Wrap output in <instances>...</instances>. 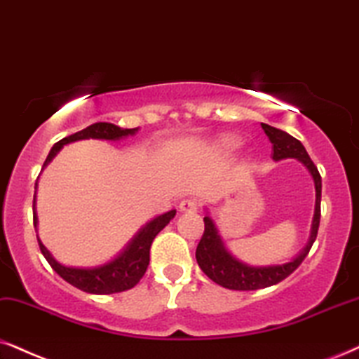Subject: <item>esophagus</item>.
<instances>
[{
	"instance_id": "obj_1",
	"label": "esophagus",
	"mask_w": 359,
	"mask_h": 359,
	"mask_svg": "<svg viewBox=\"0 0 359 359\" xmlns=\"http://www.w3.org/2000/svg\"><path fill=\"white\" fill-rule=\"evenodd\" d=\"M180 212L184 213H192V212H197L198 208V202L195 201V198H184L182 202H180Z\"/></svg>"
}]
</instances>
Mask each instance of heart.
Here are the masks:
<instances>
[{
  "label": "heart",
  "instance_id": "1",
  "mask_svg": "<svg viewBox=\"0 0 359 359\" xmlns=\"http://www.w3.org/2000/svg\"><path fill=\"white\" fill-rule=\"evenodd\" d=\"M240 146V139L235 137V135H225L222 137L219 142H217V149L222 152H230L233 149H237Z\"/></svg>",
  "mask_w": 359,
  "mask_h": 359
}]
</instances>
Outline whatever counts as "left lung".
<instances>
[{
  "label": "left lung",
  "mask_w": 359,
  "mask_h": 359,
  "mask_svg": "<svg viewBox=\"0 0 359 359\" xmlns=\"http://www.w3.org/2000/svg\"><path fill=\"white\" fill-rule=\"evenodd\" d=\"M262 129L265 130L266 137L270 139L271 147H273L271 157H273L275 162L283 161V158H297V161H300L306 167L310 175L313 177L316 201L315 213H313L311 222V232L305 248L293 260L281 263V265H248V263L238 260V258H235L229 252V248L225 247L224 240L220 237L215 222L212 220L210 213L207 212V215L203 217L205 230H203L201 242L197 245L195 258H197L198 266H201L208 278L215 281L220 287L229 290H260L280 283L281 280L292 275L300 266V263L305 260L313 242L316 240V233H318L321 215V175L318 169L313 164V161L308 156L306 149L303 147L300 140L294 139L293 135L283 133V130L275 129V127L269 124H262Z\"/></svg>",
  "instance_id": "obj_1"
}]
</instances>
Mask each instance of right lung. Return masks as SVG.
<instances>
[{
	"label": "right lung",
	"mask_w": 359,
	"mask_h": 359,
	"mask_svg": "<svg viewBox=\"0 0 359 359\" xmlns=\"http://www.w3.org/2000/svg\"><path fill=\"white\" fill-rule=\"evenodd\" d=\"M139 130V127L135 129H122V127L111 124V122H94L86 129L79 130V133L69 135V137L61 139L53 146L49 151L44 167L51 164V161L57 156V152L67 144L78 142V140L86 139H99V140H116L126 139L129 135H134ZM38 189V184L36 187ZM175 217V210H169L162 215H157L156 219L149 220L146 225L140 226L139 232L130 238V242L126 245L117 255L102 265L96 266H67L62 265L61 262H57L56 258L51 255V252L44 247L38 237V243L44 258H46L49 265L53 266V270L61 276L62 280H66L67 283H71L72 287L83 290L86 293L93 294H111V293H119L126 292V290L135 287L139 283V280L142 278L146 273L147 265H149V252H151V245L156 238V235L161 232L164 226ZM33 220L34 226H38V215H36V192H34V202H33Z\"/></svg>",
	"instance_id": "1"
}]
</instances>
